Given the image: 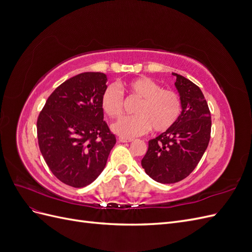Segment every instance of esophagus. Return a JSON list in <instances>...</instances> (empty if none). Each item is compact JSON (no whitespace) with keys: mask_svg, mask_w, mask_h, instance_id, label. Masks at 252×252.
<instances>
[{"mask_svg":"<svg viewBox=\"0 0 252 252\" xmlns=\"http://www.w3.org/2000/svg\"><path fill=\"white\" fill-rule=\"evenodd\" d=\"M119 142L121 143H129V142H132L133 139H128V138H123V136H120V138L118 139Z\"/></svg>","mask_w":252,"mask_h":252,"instance_id":"obj_1","label":"esophagus"}]
</instances>
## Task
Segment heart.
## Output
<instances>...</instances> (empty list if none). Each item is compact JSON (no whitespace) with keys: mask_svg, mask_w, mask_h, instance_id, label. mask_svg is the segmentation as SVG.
I'll list each match as a JSON object with an SVG mask.
<instances>
[{"mask_svg":"<svg viewBox=\"0 0 252 252\" xmlns=\"http://www.w3.org/2000/svg\"><path fill=\"white\" fill-rule=\"evenodd\" d=\"M129 94L141 98L133 109L134 116L121 118L111 128L123 138H133L146 133L151 128L164 132L177 123L182 113V100L173 90L163 89L156 81L146 77L135 78L120 86ZM123 94L116 85L105 88L101 106L110 118H118L123 110Z\"/></svg>","mask_w":252,"mask_h":252,"instance_id":"1","label":"heart"}]
</instances>
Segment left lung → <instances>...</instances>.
<instances>
[{"label":"left lung","mask_w":252,"mask_h":252,"mask_svg":"<svg viewBox=\"0 0 252 252\" xmlns=\"http://www.w3.org/2000/svg\"><path fill=\"white\" fill-rule=\"evenodd\" d=\"M174 85L182 100V113L168 130L148 142L142 167L149 177L163 184L187 178L199 164L210 140L211 117L202 90L183 75Z\"/></svg>","instance_id":"8db88e82"}]
</instances>
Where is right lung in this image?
Instances as JSON below:
<instances>
[{"label": "right lung", "mask_w": 252, "mask_h": 252, "mask_svg": "<svg viewBox=\"0 0 252 252\" xmlns=\"http://www.w3.org/2000/svg\"><path fill=\"white\" fill-rule=\"evenodd\" d=\"M102 72H83L61 84L37 118L41 154L51 172L75 188L91 184L104 170L116 135L104 121Z\"/></svg>", "instance_id": "1"}]
</instances>
